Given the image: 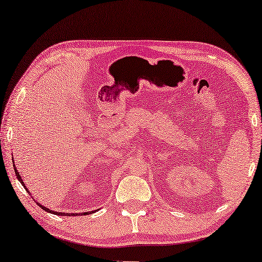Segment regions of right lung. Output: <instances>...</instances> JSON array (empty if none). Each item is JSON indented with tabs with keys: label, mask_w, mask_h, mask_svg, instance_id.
Wrapping results in <instances>:
<instances>
[{
	"label": "right lung",
	"mask_w": 262,
	"mask_h": 262,
	"mask_svg": "<svg viewBox=\"0 0 262 262\" xmlns=\"http://www.w3.org/2000/svg\"><path fill=\"white\" fill-rule=\"evenodd\" d=\"M12 162H14V160H12ZM14 170H15V173H16V178L18 179V181L20 182V184H22V186L25 188V190H27L29 194H30V191L28 190V188L24 186V182H23V179L20 178V175H19V173L18 171H17V168H16V166H15V164H14ZM31 195V194H30ZM38 205H39V207L42 209V210H45L46 212H50V213H53V215H58V216H81V215H89V213H94L96 211V210H94V211H92V212H81V213H65V212H57V211H53V210H51V209H49V208H46V207H44V205H41V204H39L38 202H36Z\"/></svg>",
	"instance_id": "right-lung-1"
}]
</instances>
